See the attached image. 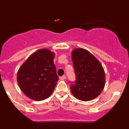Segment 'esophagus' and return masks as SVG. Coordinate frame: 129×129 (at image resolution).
<instances>
[{
    "instance_id": "1",
    "label": "esophagus",
    "mask_w": 129,
    "mask_h": 129,
    "mask_svg": "<svg viewBox=\"0 0 129 129\" xmlns=\"http://www.w3.org/2000/svg\"><path fill=\"white\" fill-rule=\"evenodd\" d=\"M66 76H61V77H59V79H61V80H64V79H66Z\"/></svg>"
}]
</instances>
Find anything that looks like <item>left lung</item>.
Instances as JSON below:
<instances>
[{"label": "left lung", "instance_id": "left-lung-1", "mask_svg": "<svg viewBox=\"0 0 129 129\" xmlns=\"http://www.w3.org/2000/svg\"><path fill=\"white\" fill-rule=\"evenodd\" d=\"M76 80L70 90L75 98L88 101L98 96L105 85V74L100 61L90 52L76 48L72 52Z\"/></svg>", "mask_w": 129, "mask_h": 129}]
</instances>
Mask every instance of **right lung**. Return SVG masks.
I'll return each instance as SVG.
<instances>
[{
    "label": "right lung",
    "instance_id": "1",
    "mask_svg": "<svg viewBox=\"0 0 129 129\" xmlns=\"http://www.w3.org/2000/svg\"><path fill=\"white\" fill-rule=\"evenodd\" d=\"M55 53L48 49L36 51L26 59L17 72V82L24 94L35 101L52 94L59 80L53 63Z\"/></svg>",
    "mask_w": 129,
    "mask_h": 129
}]
</instances>
